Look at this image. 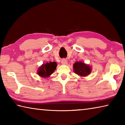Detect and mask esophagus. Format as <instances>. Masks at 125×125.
<instances>
[{"mask_svg": "<svg viewBox=\"0 0 125 125\" xmlns=\"http://www.w3.org/2000/svg\"><path fill=\"white\" fill-rule=\"evenodd\" d=\"M61 63H62V64H66L67 63V61L66 59L63 58V59H62V61H61Z\"/></svg>", "mask_w": 125, "mask_h": 125, "instance_id": "esophagus-1", "label": "esophagus"}]
</instances>
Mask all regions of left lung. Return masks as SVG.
<instances>
[{"mask_svg": "<svg viewBox=\"0 0 125 125\" xmlns=\"http://www.w3.org/2000/svg\"><path fill=\"white\" fill-rule=\"evenodd\" d=\"M73 69L75 73L83 77L89 75L92 71V69L89 65H86L82 62H75L73 65Z\"/></svg>", "mask_w": 125, "mask_h": 125, "instance_id": "1", "label": "left lung"}]
</instances>
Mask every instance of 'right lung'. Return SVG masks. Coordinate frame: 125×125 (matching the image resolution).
I'll return each instance as SVG.
<instances>
[{
  "instance_id": "1",
  "label": "right lung",
  "mask_w": 125,
  "mask_h": 125,
  "mask_svg": "<svg viewBox=\"0 0 125 125\" xmlns=\"http://www.w3.org/2000/svg\"><path fill=\"white\" fill-rule=\"evenodd\" d=\"M57 63L53 62H50V63H46L40 67L38 69L37 74L40 77L43 78H47L53 73V72L56 69Z\"/></svg>"
}]
</instances>
